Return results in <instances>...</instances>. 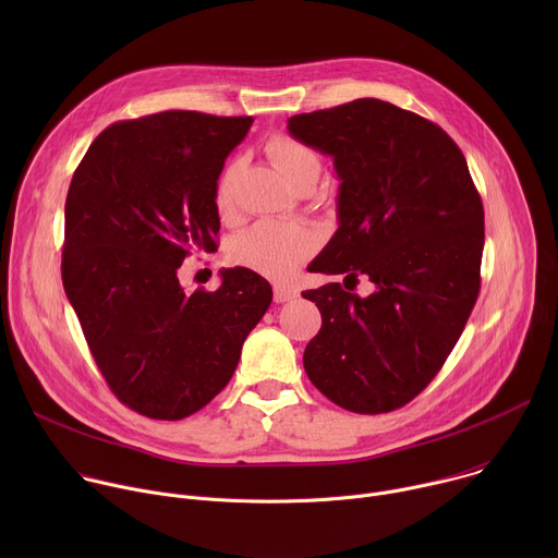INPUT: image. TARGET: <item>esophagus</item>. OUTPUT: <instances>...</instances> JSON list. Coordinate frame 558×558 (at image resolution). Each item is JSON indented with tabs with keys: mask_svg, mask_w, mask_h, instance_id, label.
Returning a JSON list of instances; mask_svg holds the SVG:
<instances>
[{
	"mask_svg": "<svg viewBox=\"0 0 558 558\" xmlns=\"http://www.w3.org/2000/svg\"><path fill=\"white\" fill-rule=\"evenodd\" d=\"M295 295H298V291L291 289V287H284V284H276V287H274V300H276L278 304L289 302V300H293Z\"/></svg>",
	"mask_w": 558,
	"mask_h": 558,
	"instance_id": "1",
	"label": "esophagus"
}]
</instances>
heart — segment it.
<instances>
[{
	"label": "heart",
	"mask_w": 558,
	"mask_h": 558,
	"mask_svg": "<svg viewBox=\"0 0 558 558\" xmlns=\"http://www.w3.org/2000/svg\"><path fill=\"white\" fill-rule=\"evenodd\" d=\"M267 154L280 174L295 187L302 179L320 174V158L302 141L278 134L267 143ZM214 207L227 218L233 209V166H227L214 187ZM315 250V235L306 225L291 220H258L235 233L229 258L269 278H284L298 269Z\"/></svg>",
	"instance_id": "1"
}]
</instances>
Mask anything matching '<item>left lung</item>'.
<instances>
[{"mask_svg": "<svg viewBox=\"0 0 558 558\" xmlns=\"http://www.w3.org/2000/svg\"><path fill=\"white\" fill-rule=\"evenodd\" d=\"M289 134L329 154L340 179V227L308 269L376 284L366 299L340 282L302 293L323 313L304 371L351 413H390L439 373L480 295L482 196L457 143L388 101L295 114Z\"/></svg>", "mask_w": 558, "mask_h": 558, "instance_id": "obj_1", "label": "left lung"}]
</instances>
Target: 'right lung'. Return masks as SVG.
I'll use <instances>...</instances> for the list:
<instances>
[{
    "mask_svg": "<svg viewBox=\"0 0 558 558\" xmlns=\"http://www.w3.org/2000/svg\"><path fill=\"white\" fill-rule=\"evenodd\" d=\"M252 117L168 110L106 128L65 198L61 280L90 353L119 402L177 422L231 379L271 304L252 269L222 271L216 291L185 293L179 267L216 252L214 187Z\"/></svg>",
    "mask_w": 558,
    "mask_h": 558,
    "instance_id": "right-lung-1",
    "label": "right lung"
}]
</instances>
